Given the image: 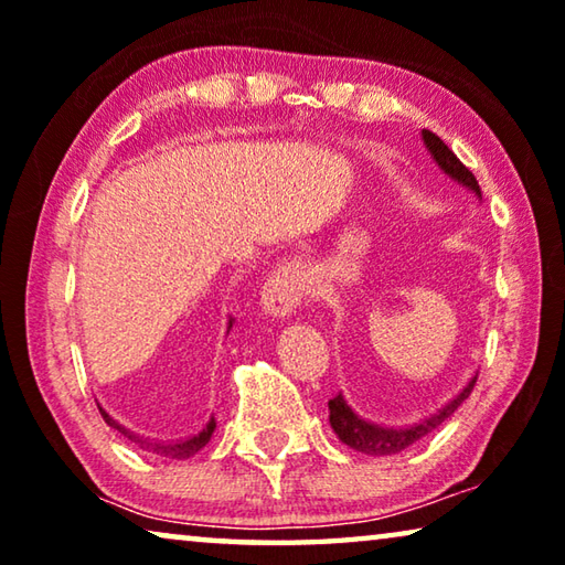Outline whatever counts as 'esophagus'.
<instances>
[{
	"label": "esophagus",
	"instance_id": "esophagus-1",
	"mask_svg": "<svg viewBox=\"0 0 565 565\" xmlns=\"http://www.w3.org/2000/svg\"><path fill=\"white\" fill-rule=\"evenodd\" d=\"M312 290V275L306 267V263L298 257L282 259L275 270L267 275V280L263 285V308L265 312H270L273 318H285L292 316L295 308L300 306L302 298H308Z\"/></svg>",
	"mask_w": 565,
	"mask_h": 565
}]
</instances>
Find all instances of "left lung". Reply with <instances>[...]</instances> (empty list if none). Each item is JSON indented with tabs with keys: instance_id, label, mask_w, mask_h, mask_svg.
Segmentation results:
<instances>
[{
	"instance_id": "1",
	"label": "left lung",
	"mask_w": 565,
	"mask_h": 565,
	"mask_svg": "<svg viewBox=\"0 0 565 565\" xmlns=\"http://www.w3.org/2000/svg\"><path fill=\"white\" fill-rule=\"evenodd\" d=\"M422 138H424V143H427L429 153L434 156V161L439 163V169L445 171L447 177L459 181L462 186L472 189V192L482 199L480 184H477L475 173L457 159L452 149H449V146L431 131H422ZM475 381H477V373L470 379V384H467L462 392L452 398V402H447L441 409L429 414L427 419L409 424V427H381V424H371L366 419H361V416L355 414L349 404H345V398L341 394H335L331 402H328V412H331L328 419H331V427L338 434V439H341L343 445H349L351 449H355V452L373 455V457L398 455V452H404L406 447H412L414 441L427 437V434L437 429L441 422L449 419V416L457 412V406L472 394Z\"/></svg>"
}]
</instances>
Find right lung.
<instances>
[{"mask_svg":"<svg viewBox=\"0 0 565 565\" xmlns=\"http://www.w3.org/2000/svg\"><path fill=\"white\" fill-rule=\"evenodd\" d=\"M230 328H232V320H230ZM98 409H100V406H98ZM100 416H103V419H106L108 427H113L116 431L124 434L126 439L136 441L138 447L146 449V452L159 455V457H167V459H189V457H194V455L199 452V449H202V447L206 445V441L212 439V431H214V427H216V422H214V416H212V419L206 422V427H204L202 431H196L194 437L177 439V441H153V439L138 437V434H134L131 429H126L124 424H118L116 419H113V416H108L103 409H100Z\"/></svg>","mask_w":565,"mask_h":565,"instance_id":"obj_1","label":"right lung"}]
</instances>
